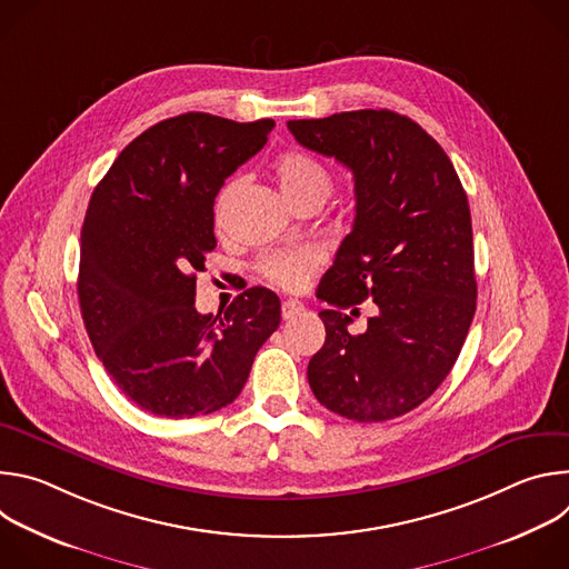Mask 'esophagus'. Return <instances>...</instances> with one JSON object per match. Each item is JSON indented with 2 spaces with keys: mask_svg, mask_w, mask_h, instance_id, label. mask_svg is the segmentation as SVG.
<instances>
[{
  "mask_svg": "<svg viewBox=\"0 0 569 569\" xmlns=\"http://www.w3.org/2000/svg\"><path fill=\"white\" fill-rule=\"evenodd\" d=\"M303 310H306L303 303L297 301V299H286V301L281 303V317H283V319H295V317H299Z\"/></svg>",
  "mask_w": 569,
  "mask_h": 569,
  "instance_id": "1",
  "label": "esophagus"
}]
</instances>
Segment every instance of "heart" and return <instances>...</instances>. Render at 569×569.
Returning <instances> with one entry per match:
<instances>
[{"label":"heart","mask_w":569,"mask_h":569,"mask_svg":"<svg viewBox=\"0 0 569 569\" xmlns=\"http://www.w3.org/2000/svg\"><path fill=\"white\" fill-rule=\"evenodd\" d=\"M274 178L290 202H297L299 198H306V196L327 198L333 187L331 176L327 169H323L321 161L301 150H288L277 157ZM231 184L222 191L218 200V209L224 196L231 191ZM319 263H321V257L317 250L299 248V250H281V252L266 254L259 263V270L274 286H281L286 290H299L306 286V281L319 268Z\"/></svg>","instance_id":"b5f03b06"}]
</instances>
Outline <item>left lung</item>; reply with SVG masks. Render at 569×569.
Masks as SVG:
<instances>
[{
	"label": "left lung",
	"instance_id": "1",
	"mask_svg": "<svg viewBox=\"0 0 569 569\" xmlns=\"http://www.w3.org/2000/svg\"><path fill=\"white\" fill-rule=\"evenodd\" d=\"M288 130L356 182L353 229L317 288L333 308L319 312L327 342L308 362L310 389L358 423L408 415L446 380L475 315L466 191L443 148L391 110L297 119ZM365 298L379 315L353 337L341 308Z\"/></svg>",
	"mask_w": 569,
	"mask_h": 569
}]
</instances>
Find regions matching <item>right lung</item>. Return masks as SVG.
Masks as SVG:
<instances>
[{
  "instance_id": "add662e5",
  "label": "right lung",
  "mask_w": 569,
  "mask_h": 569,
  "mask_svg": "<svg viewBox=\"0 0 569 569\" xmlns=\"http://www.w3.org/2000/svg\"><path fill=\"white\" fill-rule=\"evenodd\" d=\"M272 128V119L207 112L159 121L92 193L80 229V312L114 385L150 415L227 408L279 327L281 301L268 288H248L224 317L196 310V272L216 248L213 200Z\"/></svg>"
}]
</instances>
